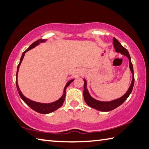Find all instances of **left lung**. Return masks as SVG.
<instances>
[{"label": "left lung", "instance_id": "1", "mask_svg": "<svg viewBox=\"0 0 149 149\" xmlns=\"http://www.w3.org/2000/svg\"><path fill=\"white\" fill-rule=\"evenodd\" d=\"M113 44L114 49L116 52H120L122 55L126 56L127 58L129 59L130 62V69L131 70V72L133 74V79L132 81V84L130 85L128 90L125 94L121 97L120 98L117 99V100L109 101V102H104V101H100L97 100H95L94 99L92 98L89 94V92L86 88V81L84 80V92H83V94H84V98L87 103L88 105H89L91 107L96 109V110L100 111H110L113 110V109L118 107L120 105H122L125 101L127 100L128 96L132 93L133 87L134 85V69H133V65L131 61V57H130V54L128 53V51L124 48V47L121 45V44L119 42V41L117 40L116 38H113Z\"/></svg>", "mask_w": 149, "mask_h": 149}]
</instances>
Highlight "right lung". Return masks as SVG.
Returning a JSON list of instances; mask_svg holds the SVG:
<instances>
[{
	"instance_id": "obj_1",
	"label": "right lung",
	"mask_w": 149,
	"mask_h": 149,
	"mask_svg": "<svg viewBox=\"0 0 149 149\" xmlns=\"http://www.w3.org/2000/svg\"><path fill=\"white\" fill-rule=\"evenodd\" d=\"M46 40L45 39H39V40L35 41V42H33L31 45L29 47V48L26 49L25 52H23V53L22 54V56L21 57L20 59V61H19V63L18 65L17 66V73H16V80H15V82H16V87H17V89L18 91V93H19V95L20 96V97L22 99L23 101H24V102L27 104V105L31 107V109H33V110L35 111L36 112H38V113H40V114H48V113H52V112H54V111L57 110V109H59V107H61L62 106L63 103L64 101H65V94H66V88L69 86V84L71 83L73 80H70L67 82V84L65 86V87L64 88V92H63V94L62 97L59 99V100H57L56 101H55L54 103H48V104H46V103H38V102H35V101H31L30 100H29L27 97H25L24 95L22 94V93L21 92V91L19 90V88L18 86V84H17V73H18V70H19V68L20 66V64L21 63H22V60L23 59V57L25 56V54L27 52V51L30 50L31 49L33 48L34 47H35L36 45H38L39 43H41V42H45Z\"/></svg>"
}]
</instances>
